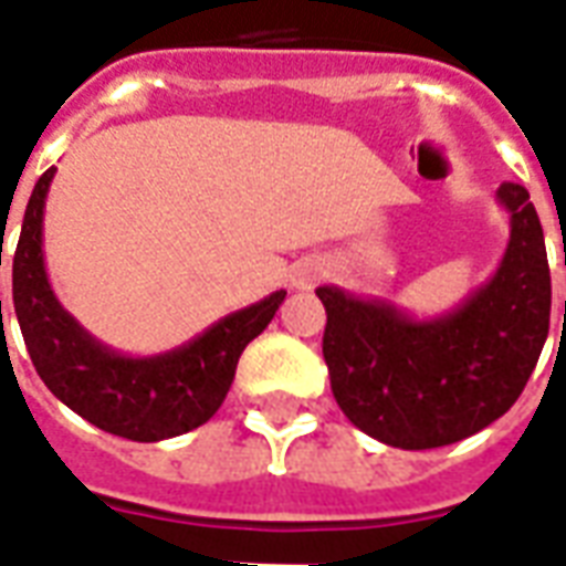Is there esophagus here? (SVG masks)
<instances>
[{"instance_id": "esophagus-1", "label": "esophagus", "mask_w": 566, "mask_h": 566, "mask_svg": "<svg viewBox=\"0 0 566 566\" xmlns=\"http://www.w3.org/2000/svg\"><path fill=\"white\" fill-rule=\"evenodd\" d=\"M327 275V266L321 263V260H303V263H296L294 275H291V282L296 287H312L315 282H321Z\"/></svg>"}]
</instances>
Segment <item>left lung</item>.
<instances>
[{"label":"left lung","mask_w":566,"mask_h":566,"mask_svg":"<svg viewBox=\"0 0 566 566\" xmlns=\"http://www.w3.org/2000/svg\"><path fill=\"white\" fill-rule=\"evenodd\" d=\"M510 242L497 272L439 318L324 284V360L345 418L406 451L473 437L518 400L548 336L552 279L531 193L503 181ZM566 263V258H564Z\"/></svg>","instance_id":"1"}]
</instances>
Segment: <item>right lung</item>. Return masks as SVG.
<instances>
[{"mask_svg":"<svg viewBox=\"0 0 566 566\" xmlns=\"http://www.w3.org/2000/svg\"><path fill=\"white\" fill-rule=\"evenodd\" d=\"M54 172L48 169L35 181L11 266L14 312L35 373L72 412L105 433L133 442H160L206 424L233 385L239 355L266 331L287 291H275L254 306L214 321L209 331L172 352L150 357L120 355L84 331L60 306L48 282L42 221Z\"/></svg>","mask_w":566,"mask_h":566,"instance_id":"obj_1","label":"right lung"}]
</instances>
